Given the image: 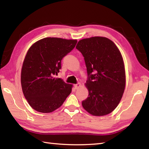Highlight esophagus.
I'll return each instance as SVG.
<instances>
[{
	"instance_id": "1",
	"label": "esophagus",
	"mask_w": 149,
	"mask_h": 149,
	"mask_svg": "<svg viewBox=\"0 0 149 149\" xmlns=\"http://www.w3.org/2000/svg\"><path fill=\"white\" fill-rule=\"evenodd\" d=\"M80 86H81L80 83H77L76 84H74V87L75 89H77V88H79V87H80Z\"/></svg>"
}]
</instances>
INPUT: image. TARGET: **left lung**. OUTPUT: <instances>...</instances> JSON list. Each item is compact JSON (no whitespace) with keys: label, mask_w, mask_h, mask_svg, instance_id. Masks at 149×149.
Here are the masks:
<instances>
[{"label":"left lung","mask_w":149,"mask_h":149,"mask_svg":"<svg viewBox=\"0 0 149 149\" xmlns=\"http://www.w3.org/2000/svg\"><path fill=\"white\" fill-rule=\"evenodd\" d=\"M76 49L83 54L89 94L83 100L84 109L94 116L111 113L118 105L125 86L122 56L111 40L95 36L80 40Z\"/></svg>","instance_id":"8db88e82"}]
</instances>
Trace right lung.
Returning <instances> with one entry per match:
<instances>
[{
	"instance_id": "obj_1",
	"label": "right lung",
	"mask_w": 149,
	"mask_h": 149,
	"mask_svg": "<svg viewBox=\"0 0 149 149\" xmlns=\"http://www.w3.org/2000/svg\"><path fill=\"white\" fill-rule=\"evenodd\" d=\"M76 40L45 38L30 47L21 72L22 91L28 103L40 113H50L61 106L72 85L55 78L61 60L76 45Z\"/></svg>"
}]
</instances>
